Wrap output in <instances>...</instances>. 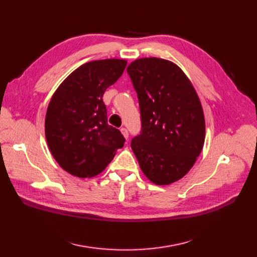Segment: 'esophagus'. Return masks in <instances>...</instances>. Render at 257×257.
Returning a JSON list of instances; mask_svg holds the SVG:
<instances>
[{
  "label": "esophagus",
  "instance_id": "34e87169",
  "mask_svg": "<svg viewBox=\"0 0 257 257\" xmlns=\"http://www.w3.org/2000/svg\"><path fill=\"white\" fill-rule=\"evenodd\" d=\"M120 133L123 134V137L126 139V140H128V138H129V133H128V130L126 129V128H120Z\"/></svg>",
  "mask_w": 257,
  "mask_h": 257
}]
</instances>
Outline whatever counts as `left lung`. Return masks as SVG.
I'll return each mask as SVG.
<instances>
[{
	"mask_svg": "<svg viewBox=\"0 0 257 257\" xmlns=\"http://www.w3.org/2000/svg\"><path fill=\"white\" fill-rule=\"evenodd\" d=\"M127 72L138 92L142 119L132 151L151 182H176L203 149L205 119L198 94L180 67L166 59L140 58Z\"/></svg>",
	"mask_w": 257,
	"mask_h": 257,
	"instance_id": "left-lung-1",
	"label": "left lung"
}]
</instances>
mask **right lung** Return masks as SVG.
I'll use <instances>...</instances> for the list:
<instances>
[{
  "label": "right lung",
  "instance_id": "1",
  "mask_svg": "<svg viewBox=\"0 0 257 257\" xmlns=\"http://www.w3.org/2000/svg\"><path fill=\"white\" fill-rule=\"evenodd\" d=\"M126 64L116 58L86 62L67 76L51 98L46 140L58 165L73 176H97L124 146L119 130L107 124L102 98Z\"/></svg>",
  "mask_w": 257,
  "mask_h": 257
}]
</instances>
